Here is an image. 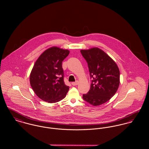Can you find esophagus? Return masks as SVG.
<instances>
[{
    "instance_id": "1",
    "label": "esophagus",
    "mask_w": 149,
    "mask_h": 149,
    "mask_svg": "<svg viewBox=\"0 0 149 149\" xmlns=\"http://www.w3.org/2000/svg\"><path fill=\"white\" fill-rule=\"evenodd\" d=\"M78 84H79V81H76V82H73V83H72V85H73V86L77 85H78Z\"/></svg>"
}]
</instances>
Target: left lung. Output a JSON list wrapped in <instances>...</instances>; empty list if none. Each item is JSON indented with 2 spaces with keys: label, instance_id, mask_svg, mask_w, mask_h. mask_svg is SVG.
I'll use <instances>...</instances> for the list:
<instances>
[{
  "label": "left lung",
  "instance_id": "1",
  "mask_svg": "<svg viewBox=\"0 0 149 149\" xmlns=\"http://www.w3.org/2000/svg\"><path fill=\"white\" fill-rule=\"evenodd\" d=\"M93 78L83 99L93 106L103 104L116 93L120 84V71L116 63L103 50L92 47L80 50Z\"/></svg>",
  "mask_w": 149,
  "mask_h": 149
}]
</instances>
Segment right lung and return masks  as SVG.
<instances>
[{
	"label": "right lung",
	"instance_id": "obj_1",
	"mask_svg": "<svg viewBox=\"0 0 149 149\" xmlns=\"http://www.w3.org/2000/svg\"><path fill=\"white\" fill-rule=\"evenodd\" d=\"M69 50L51 47L40 56L31 71L30 83L36 95L47 103L63 100L69 91L65 84L62 63Z\"/></svg>",
	"mask_w": 149,
	"mask_h": 149
}]
</instances>
